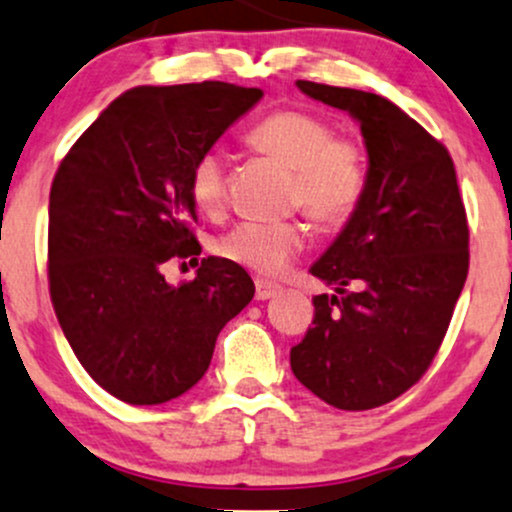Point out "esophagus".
I'll list each match as a JSON object with an SVG mask.
<instances>
[{"instance_id": "34e87169", "label": "esophagus", "mask_w": 512, "mask_h": 512, "mask_svg": "<svg viewBox=\"0 0 512 512\" xmlns=\"http://www.w3.org/2000/svg\"><path fill=\"white\" fill-rule=\"evenodd\" d=\"M277 294H279V284L267 282V279H257L255 282V299L257 301H267Z\"/></svg>"}]
</instances>
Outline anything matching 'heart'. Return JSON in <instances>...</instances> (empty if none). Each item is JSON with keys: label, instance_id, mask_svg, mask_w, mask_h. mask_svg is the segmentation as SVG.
Here are the masks:
<instances>
[{"label": "heart", "instance_id": "b5f03b06", "mask_svg": "<svg viewBox=\"0 0 512 512\" xmlns=\"http://www.w3.org/2000/svg\"><path fill=\"white\" fill-rule=\"evenodd\" d=\"M247 145L294 170L291 209H303L323 230H338L355 218L372 182V157L352 133H335L328 116L286 106L247 131ZM189 196L201 213L216 216L228 201V167L218 150H204L189 170ZM301 221H243L218 235L213 250L233 265L262 277L284 272L306 250Z\"/></svg>", "mask_w": 512, "mask_h": 512}]
</instances>
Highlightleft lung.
Wrapping results in <instances>:
<instances>
[{
	"label": "left lung",
	"instance_id": "8db88e82",
	"mask_svg": "<svg viewBox=\"0 0 512 512\" xmlns=\"http://www.w3.org/2000/svg\"><path fill=\"white\" fill-rule=\"evenodd\" d=\"M359 121L372 182L340 238L311 267L338 296H313L291 372L340 411H369L423 379L469 274V223L452 155L389 99L299 80Z\"/></svg>",
	"mask_w": 512,
	"mask_h": 512
}]
</instances>
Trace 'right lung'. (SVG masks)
Here are the masks:
<instances>
[{"label": "right lung", "instance_id": "add662e5", "mask_svg": "<svg viewBox=\"0 0 512 512\" xmlns=\"http://www.w3.org/2000/svg\"><path fill=\"white\" fill-rule=\"evenodd\" d=\"M262 89L228 82L136 87L75 140L50 187L48 286L72 352L104 391L157 406L209 369L218 333L255 294L243 267L204 257L192 282L162 267L194 260V157Z\"/></svg>", "mask_w": 512, "mask_h": 512}]
</instances>
